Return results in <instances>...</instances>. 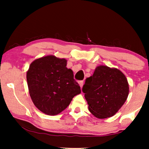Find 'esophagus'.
<instances>
[{"instance_id":"esophagus-1","label":"esophagus","mask_w":149,"mask_h":149,"mask_svg":"<svg viewBox=\"0 0 149 149\" xmlns=\"http://www.w3.org/2000/svg\"><path fill=\"white\" fill-rule=\"evenodd\" d=\"M79 85H80L81 88H82V87H83V81H79Z\"/></svg>"}]
</instances>
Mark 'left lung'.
<instances>
[{"label":"left lung","instance_id":"1","mask_svg":"<svg viewBox=\"0 0 149 149\" xmlns=\"http://www.w3.org/2000/svg\"><path fill=\"white\" fill-rule=\"evenodd\" d=\"M82 91L90 113L98 119H106L115 115L125 102L129 84L119 69L100 65L85 79Z\"/></svg>","mask_w":149,"mask_h":149}]
</instances>
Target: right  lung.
I'll return each mask as SVG.
<instances>
[{"mask_svg": "<svg viewBox=\"0 0 149 149\" xmlns=\"http://www.w3.org/2000/svg\"><path fill=\"white\" fill-rule=\"evenodd\" d=\"M67 60L50 55L36 59L26 73L28 91L34 104L46 115H56L68 107L81 88L66 68Z\"/></svg>", "mask_w": 149, "mask_h": 149, "instance_id": "1", "label": "right lung"}]
</instances>
